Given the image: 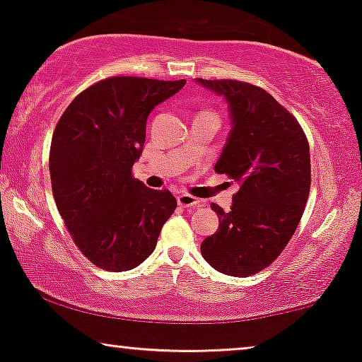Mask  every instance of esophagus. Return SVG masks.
I'll use <instances>...</instances> for the list:
<instances>
[{
	"label": "esophagus",
	"instance_id": "esophagus-1",
	"mask_svg": "<svg viewBox=\"0 0 362 362\" xmlns=\"http://www.w3.org/2000/svg\"><path fill=\"white\" fill-rule=\"evenodd\" d=\"M177 204L182 207H187V209H194V207L202 206V201L197 199V197H194V196L182 192V194L177 196Z\"/></svg>",
	"mask_w": 362,
	"mask_h": 362
}]
</instances>
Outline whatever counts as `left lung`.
I'll use <instances>...</instances> for the list:
<instances>
[{
    "label": "left lung",
    "instance_id": "obj_1",
    "mask_svg": "<svg viewBox=\"0 0 362 362\" xmlns=\"http://www.w3.org/2000/svg\"><path fill=\"white\" fill-rule=\"evenodd\" d=\"M197 86L227 103L230 132L216 173L240 185L230 211L211 204L219 227L201 244L212 269L249 276L281 254L303 216L310 192V146L296 118L269 92L239 81Z\"/></svg>",
    "mask_w": 362,
    "mask_h": 362
}]
</instances>
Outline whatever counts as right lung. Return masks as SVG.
Masks as SVG:
<instances>
[{
	"instance_id": "add662e5",
	"label": "right lung",
	"mask_w": 362,
	"mask_h": 362,
	"mask_svg": "<svg viewBox=\"0 0 362 362\" xmlns=\"http://www.w3.org/2000/svg\"><path fill=\"white\" fill-rule=\"evenodd\" d=\"M186 81L110 77L74 98L52 135L49 171L59 214L74 242L103 270H132L155 250L176 209L170 191L132 176L146 118Z\"/></svg>"
}]
</instances>
